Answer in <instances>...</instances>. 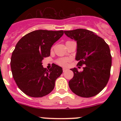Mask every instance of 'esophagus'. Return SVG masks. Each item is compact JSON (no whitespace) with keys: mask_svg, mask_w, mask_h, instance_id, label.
Segmentation results:
<instances>
[{"mask_svg":"<svg viewBox=\"0 0 121 121\" xmlns=\"http://www.w3.org/2000/svg\"><path fill=\"white\" fill-rule=\"evenodd\" d=\"M67 70V68H62V71H63V72H65V71H66Z\"/></svg>","mask_w":121,"mask_h":121,"instance_id":"1","label":"esophagus"}]
</instances>
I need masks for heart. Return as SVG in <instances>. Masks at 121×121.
Returning a JSON list of instances; mask_svg holds the SVG:
<instances>
[{
  "mask_svg": "<svg viewBox=\"0 0 121 121\" xmlns=\"http://www.w3.org/2000/svg\"><path fill=\"white\" fill-rule=\"evenodd\" d=\"M68 42V41H67ZM70 61V59L68 58H60L57 60V64L60 66L65 67L68 65V62Z\"/></svg>",
  "mask_w": 121,
  "mask_h": 121,
  "instance_id": "1",
  "label": "heart"
}]
</instances>
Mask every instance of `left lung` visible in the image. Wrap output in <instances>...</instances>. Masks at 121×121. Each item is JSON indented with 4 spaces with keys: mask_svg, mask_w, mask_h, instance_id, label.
I'll return each mask as SVG.
<instances>
[{
    "mask_svg": "<svg viewBox=\"0 0 121 121\" xmlns=\"http://www.w3.org/2000/svg\"><path fill=\"white\" fill-rule=\"evenodd\" d=\"M64 33L77 42L76 60L83 71L71 69L73 78L68 85L73 92L79 96L90 98L101 91L108 82L112 67V56L107 43L91 31L76 29Z\"/></svg>",
    "mask_w": 121,
    "mask_h": 121,
    "instance_id": "8db88e82",
    "label": "left lung"
}]
</instances>
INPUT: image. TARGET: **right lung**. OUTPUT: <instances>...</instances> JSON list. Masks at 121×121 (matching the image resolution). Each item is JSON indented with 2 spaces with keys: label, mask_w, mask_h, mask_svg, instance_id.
<instances>
[{
  "label": "right lung",
  "mask_w": 121,
  "mask_h": 121,
  "mask_svg": "<svg viewBox=\"0 0 121 121\" xmlns=\"http://www.w3.org/2000/svg\"><path fill=\"white\" fill-rule=\"evenodd\" d=\"M64 33L36 30L25 35L16 44L11 58V68L17 85L25 95L40 98L54 89L62 68L54 64L48 70L43 68L42 61L50 56L51 47Z\"/></svg>",
  "instance_id": "right-lung-1"
}]
</instances>
